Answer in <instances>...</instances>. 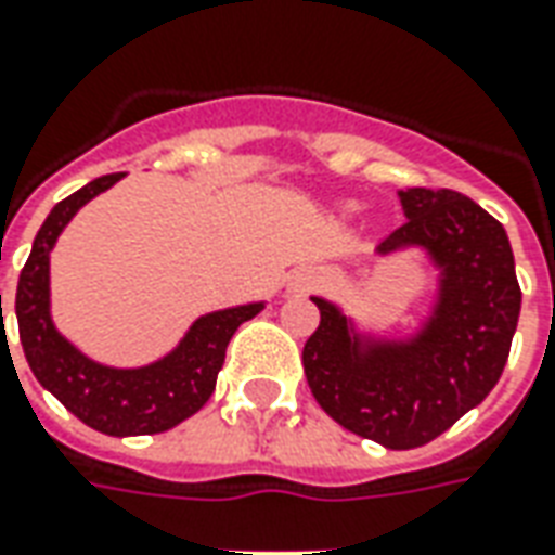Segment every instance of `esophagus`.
I'll use <instances>...</instances> for the list:
<instances>
[{
	"label": "esophagus",
	"instance_id": "1",
	"mask_svg": "<svg viewBox=\"0 0 555 555\" xmlns=\"http://www.w3.org/2000/svg\"><path fill=\"white\" fill-rule=\"evenodd\" d=\"M318 282V270L315 267H300V270H294L288 279V294H294V297H300V294H306V291L315 288Z\"/></svg>",
	"mask_w": 555,
	"mask_h": 555
}]
</instances>
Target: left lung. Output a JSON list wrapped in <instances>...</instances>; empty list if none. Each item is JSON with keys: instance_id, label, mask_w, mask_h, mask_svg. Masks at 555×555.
<instances>
[{"instance_id": "8db88e82", "label": "left lung", "mask_w": 555, "mask_h": 555, "mask_svg": "<svg viewBox=\"0 0 555 555\" xmlns=\"http://www.w3.org/2000/svg\"><path fill=\"white\" fill-rule=\"evenodd\" d=\"M409 222L375 258L417 255L433 270L426 312L382 327L312 294L321 309L304 370L336 424L390 451H412L480 405L505 370L520 318L514 251L502 224L451 189H399Z\"/></svg>"}]
</instances>
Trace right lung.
Wrapping results in <instances>:
<instances>
[{"mask_svg": "<svg viewBox=\"0 0 555 555\" xmlns=\"http://www.w3.org/2000/svg\"><path fill=\"white\" fill-rule=\"evenodd\" d=\"M126 173H107L60 201L35 234L29 261L17 282V327L29 370L68 412L104 436H153L204 409L216 390L231 336L255 318L267 300L212 309L195 318L183 339L143 366H111L80 351L53 321L50 251L80 207L107 192ZM2 312V297H0Z\"/></svg>", "mask_w": 555, "mask_h": 555, "instance_id": "right-lung-1", "label": "right lung"}]
</instances>
